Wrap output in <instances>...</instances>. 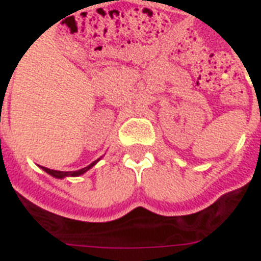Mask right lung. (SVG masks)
I'll return each mask as SVG.
<instances>
[{
    "mask_svg": "<svg viewBox=\"0 0 261 261\" xmlns=\"http://www.w3.org/2000/svg\"><path fill=\"white\" fill-rule=\"evenodd\" d=\"M100 160V159H98ZM98 160H96V161H93V163L90 164V165H88V167L83 168V169H79V171H74V172H61V171H54V169H48V168H44L42 167V169L44 172H47L48 174H51L53 177L55 178H63V177H67V176H71V177H75V176H81V174H84L87 171H89L90 168L93 167L94 164L97 163Z\"/></svg>",
    "mask_w": 261,
    "mask_h": 261,
    "instance_id": "obj_1",
    "label": "right lung"
}]
</instances>
